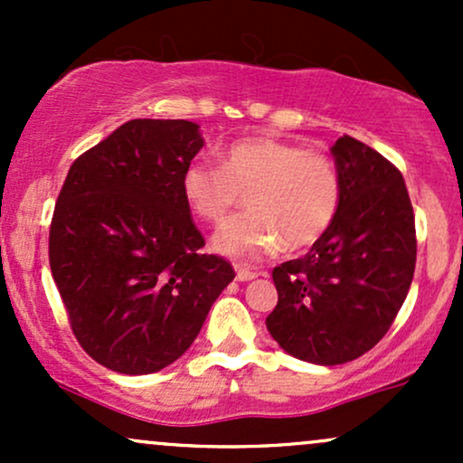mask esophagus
<instances>
[{"label": "esophagus", "mask_w": 463, "mask_h": 463, "mask_svg": "<svg viewBox=\"0 0 463 463\" xmlns=\"http://www.w3.org/2000/svg\"><path fill=\"white\" fill-rule=\"evenodd\" d=\"M235 269H237V280L239 283H248V280H252V279H257V272H252V269H248V268H243V265H235Z\"/></svg>", "instance_id": "34e87169"}]
</instances>
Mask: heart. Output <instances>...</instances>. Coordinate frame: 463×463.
<instances>
[{
	"instance_id": "obj_1",
	"label": "heart",
	"mask_w": 463,
	"mask_h": 463,
	"mask_svg": "<svg viewBox=\"0 0 463 463\" xmlns=\"http://www.w3.org/2000/svg\"><path fill=\"white\" fill-rule=\"evenodd\" d=\"M217 167L191 163L183 174L189 209L220 224L246 198V213L217 231L213 246L254 261L279 246L300 250L320 239L337 215L342 180L328 154L274 137H243L215 150Z\"/></svg>"
}]
</instances>
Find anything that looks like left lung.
<instances>
[{
  "instance_id": "1",
  "label": "left lung",
  "mask_w": 463,
  "mask_h": 463,
  "mask_svg": "<svg viewBox=\"0 0 463 463\" xmlns=\"http://www.w3.org/2000/svg\"><path fill=\"white\" fill-rule=\"evenodd\" d=\"M342 202L302 259L280 263L268 331L291 357L346 364L390 331L416 269V222L402 174L344 135L331 147Z\"/></svg>"
}]
</instances>
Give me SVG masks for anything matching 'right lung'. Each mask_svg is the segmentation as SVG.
Here are the masks:
<instances>
[{"instance_id": "right-lung-1", "label": "right lung", "mask_w": 463, "mask_h": 463, "mask_svg": "<svg viewBox=\"0 0 463 463\" xmlns=\"http://www.w3.org/2000/svg\"><path fill=\"white\" fill-rule=\"evenodd\" d=\"M200 126L130 119L73 161L50 228V268L84 353L121 374L183 357L231 263L202 254L183 174Z\"/></svg>"}]
</instances>
